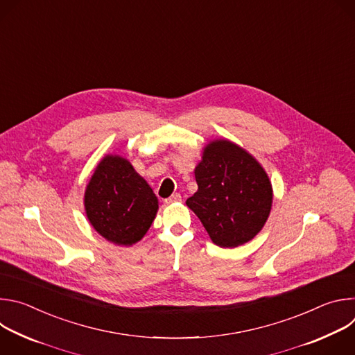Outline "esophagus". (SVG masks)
<instances>
[{
	"label": "esophagus",
	"mask_w": 355,
	"mask_h": 355,
	"mask_svg": "<svg viewBox=\"0 0 355 355\" xmlns=\"http://www.w3.org/2000/svg\"><path fill=\"white\" fill-rule=\"evenodd\" d=\"M181 200V195L180 193H173L168 199H166V204H175V202Z\"/></svg>",
	"instance_id": "1"
}]
</instances>
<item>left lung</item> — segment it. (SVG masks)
Wrapping results in <instances>:
<instances>
[{
	"instance_id": "8db88e82",
	"label": "left lung",
	"mask_w": 355,
	"mask_h": 355,
	"mask_svg": "<svg viewBox=\"0 0 355 355\" xmlns=\"http://www.w3.org/2000/svg\"><path fill=\"white\" fill-rule=\"evenodd\" d=\"M195 180L198 191L187 199V207L216 245H241L263 229L272 187L261 164L244 148L226 139L211 141L195 167Z\"/></svg>"
}]
</instances>
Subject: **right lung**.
Returning <instances> with one entry per match:
<instances>
[{
  "label": "right lung",
  "instance_id": "right-lung-1",
  "mask_svg": "<svg viewBox=\"0 0 355 355\" xmlns=\"http://www.w3.org/2000/svg\"><path fill=\"white\" fill-rule=\"evenodd\" d=\"M84 207L101 236L118 245H132L153 223L159 200L126 159L108 155L98 163L85 188Z\"/></svg>",
  "mask_w": 355,
  "mask_h": 355
}]
</instances>
